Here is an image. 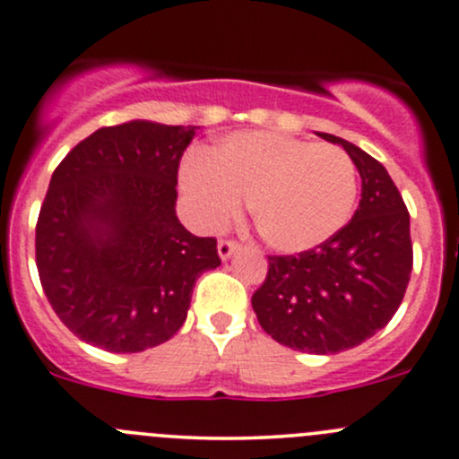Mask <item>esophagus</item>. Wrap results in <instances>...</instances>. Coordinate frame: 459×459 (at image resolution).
<instances>
[{
	"label": "esophagus",
	"instance_id": "obj_1",
	"mask_svg": "<svg viewBox=\"0 0 459 459\" xmlns=\"http://www.w3.org/2000/svg\"><path fill=\"white\" fill-rule=\"evenodd\" d=\"M238 249V243H234V240H221L219 243V256L221 261H228L231 254Z\"/></svg>",
	"mask_w": 459,
	"mask_h": 459
}]
</instances>
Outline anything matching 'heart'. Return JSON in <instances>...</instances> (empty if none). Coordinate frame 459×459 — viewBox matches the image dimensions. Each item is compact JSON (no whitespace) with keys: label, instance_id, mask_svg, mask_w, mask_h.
<instances>
[{"label":"heart","instance_id":"obj_1","mask_svg":"<svg viewBox=\"0 0 459 459\" xmlns=\"http://www.w3.org/2000/svg\"><path fill=\"white\" fill-rule=\"evenodd\" d=\"M194 219L219 230L243 198L270 247L301 254L328 243L352 216L357 169L343 149L274 131L225 135L180 169Z\"/></svg>","mask_w":459,"mask_h":459}]
</instances>
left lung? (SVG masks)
Listing matches in <instances>:
<instances>
[{"label": "left lung", "instance_id": "left-lung-1", "mask_svg": "<svg viewBox=\"0 0 459 459\" xmlns=\"http://www.w3.org/2000/svg\"><path fill=\"white\" fill-rule=\"evenodd\" d=\"M361 176L355 216L328 243L299 256H267L252 307L274 342L312 355H337L382 330L402 303L412 270L411 216L382 162L348 140Z\"/></svg>", "mask_w": 459, "mask_h": 459}]
</instances>
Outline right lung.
I'll use <instances>...</instances> for the list:
<instances>
[{"label": "right lung", "instance_id": "right-lung-1", "mask_svg": "<svg viewBox=\"0 0 459 459\" xmlns=\"http://www.w3.org/2000/svg\"><path fill=\"white\" fill-rule=\"evenodd\" d=\"M196 126H102L53 171L35 228L44 294L82 342L143 352L187 319L198 276L221 265L214 238L176 216L178 162Z\"/></svg>", "mask_w": 459, "mask_h": 459}]
</instances>
